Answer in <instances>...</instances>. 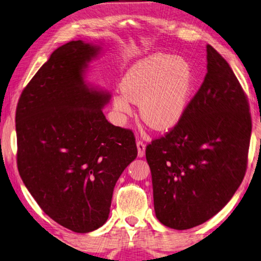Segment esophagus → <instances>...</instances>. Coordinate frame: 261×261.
I'll list each match as a JSON object with an SVG mask.
<instances>
[{
  "label": "esophagus",
  "instance_id": "34e87169",
  "mask_svg": "<svg viewBox=\"0 0 261 261\" xmlns=\"http://www.w3.org/2000/svg\"><path fill=\"white\" fill-rule=\"evenodd\" d=\"M145 144H144V141H141V140H138L137 141V148H138V156L139 158H143L144 155H145Z\"/></svg>",
  "mask_w": 261,
  "mask_h": 261
}]
</instances>
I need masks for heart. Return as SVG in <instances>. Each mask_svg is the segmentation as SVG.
Wrapping results in <instances>:
<instances>
[{
  "label": "heart",
  "mask_w": 261,
  "mask_h": 261,
  "mask_svg": "<svg viewBox=\"0 0 261 261\" xmlns=\"http://www.w3.org/2000/svg\"><path fill=\"white\" fill-rule=\"evenodd\" d=\"M194 88V72L187 60L169 54H153L127 70L122 92L114 96L120 115L131 112L130 101L139 103L145 124L155 131H169L187 113Z\"/></svg>",
  "instance_id": "obj_1"
}]
</instances>
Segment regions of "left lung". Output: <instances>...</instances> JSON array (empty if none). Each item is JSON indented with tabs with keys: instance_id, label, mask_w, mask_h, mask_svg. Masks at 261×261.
I'll return each mask as SVG.
<instances>
[{
	"instance_id": "obj_1",
	"label": "left lung",
	"mask_w": 261,
	"mask_h": 261,
	"mask_svg": "<svg viewBox=\"0 0 261 261\" xmlns=\"http://www.w3.org/2000/svg\"><path fill=\"white\" fill-rule=\"evenodd\" d=\"M206 48L207 73L182 121L146 146L155 215L177 230L219 213L247 167L249 101L227 61L212 46Z\"/></svg>"
}]
</instances>
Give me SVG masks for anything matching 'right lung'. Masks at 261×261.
I'll use <instances>...</instances> for the list:
<instances>
[{"instance_id": "add662e5", "label": "right lung", "mask_w": 261, "mask_h": 261, "mask_svg": "<svg viewBox=\"0 0 261 261\" xmlns=\"http://www.w3.org/2000/svg\"><path fill=\"white\" fill-rule=\"evenodd\" d=\"M100 48L82 40L53 51L20 94L17 166L41 210L74 232L107 221L118 177L137 158L134 132L106 120L110 95L87 87L84 71Z\"/></svg>"}]
</instances>
